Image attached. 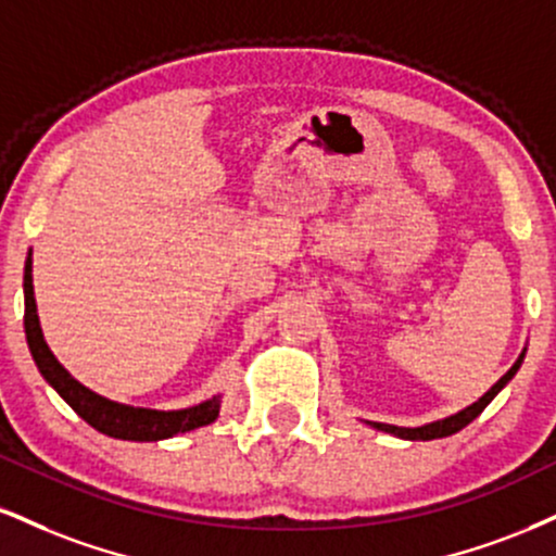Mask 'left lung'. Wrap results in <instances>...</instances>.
I'll list each match as a JSON object with an SVG mask.
<instances>
[{
    "label": "left lung",
    "instance_id": "8db88e82",
    "mask_svg": "<svg viewBox=\"0 0 556 556\" xmlns=\"http://www.w3.org/2000/svg\"><path fill=\"white\" fill-rule=\"evenodd\" d=\"M523 357H526V352H520V357L515 359V365L510 367V370H507L505 376L484 393V396H481L479 401H473L471 406H466V409H460L458 414H451V417L438 419V422H430L422 427H396V425H383V422H367V425H372L380 432L396 434V438H404V440H438V438H447V434H456L458 430H464L466 425L473 422V419H477L479 414L486 409V404H490V401L497 396V393L503 391L507 383H510L515 372H518L520 363H523Z\"/></svg>",
    "mask_w": 556,
    "mask_h": 556
}]
</instances>
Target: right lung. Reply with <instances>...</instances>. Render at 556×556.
Returning a JSON list of instances; mask_svg holds the SVG:
<instances>
[{
    "label": "right lung",
    "mask_w": 556,
    "mask_h": 556,
    "mask_svg": "<svg viewBox=\"0 0 556 556\" xmlns=\"http://www.w3.org/2000/svg\"><path fill=\"white\" fill-rule=\"evenodd\" d=\"M23 292H25V339H28L30 354L36 359L38 370L46 378L53 391L62 396L66 404L75 409L87 425L96 427L98 432L109 434V438L118 440H137V443H152V440L173 438L178 432L197 430V427L212 425L219 414V396H212L202 404L189 406V409L178 412H157V409H142V406H126L118 401H111L105 396H98L96 391L85 388L79 380H75L64 370L62 363L53 357V352L46 344L41 320H38L36 311V295H33V261L28 256L25 261V277H23Z\"/></svg>",
    "instance_id": "1"
}]
</instances>
